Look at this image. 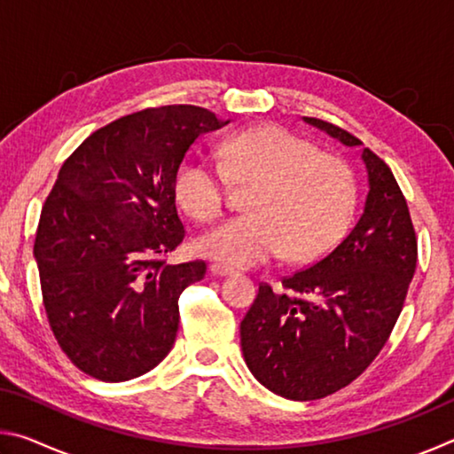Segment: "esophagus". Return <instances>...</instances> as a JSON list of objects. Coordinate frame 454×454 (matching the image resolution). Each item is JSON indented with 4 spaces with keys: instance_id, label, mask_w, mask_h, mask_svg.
<instances>
[{
    "instance_id": "esophagus-1",
    "label": "esophagus",
    "mask_w": 454,
    "mask_h": 454,
    "mask_svg": "<svg viewBox=\"0 0 454 454\" xmlns=\"http://www.w3.org/2000/svg\"><path fill=\"white\" fill-rule=\"evenodd\" d=\"M210 272L214 276H232L234 274L232 268H226V266H222V264H212L210 266Z\"/></svg>"
}]
</instances>
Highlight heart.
Instances as JSON below:
<instances>
[{
  "instance_id": "obj_1",
  "label": "heart",
  "mask_w": 454,
  "mask_h": 454,
  "mask_svg": "<svg viewBox=\"0 0 454 454\" xmlns=\"http://www.w3.org/2000/svg\"><path fill=\"white\" fill-rule=\"evenodd\" d=\"M228 172L252 184V214L228 218L196 242L206 258L232 268L262 264L286 252L310 262L342 240L356 204L355 178L334 156L280 126L242 132L224 144ZM176 200L198 220L220 216L228 198L224 172L200 156H188L174 180Z\"/></svg>"
}]
</instances>
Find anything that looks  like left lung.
Instances as JSON below:
<instances>
[{
	"mask_svg": "<svg viewBox=\"0 0 454 454\" xmlns=\"http://www.w3.org/2000/svg\"><path fill=\"white\" fill-rule=\"evenodd\" d=\"M304 121L363 148L330 121ZM360 158L368 192L356 224L325 258L282 278L290 294L260 284L240 322L250 372L290 401L325 398L366 371L401 317L417 268V234L393 172L372 150Z\"/></svg>",
	"mask_w": 454,
	"mask_h": 454,
	"instance_id": "obj_1",
	"label": "left lung"
}]
</instances>
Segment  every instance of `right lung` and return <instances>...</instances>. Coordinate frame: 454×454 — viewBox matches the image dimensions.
Here are the masks:
<instances>
[{"label":"right lung","instance_id":"1","mask_svg":"<svg viewBox=\"0 0 454 454\" xmlns=\"http://www.w3.org/2000/svg\"><path fill=\"white\" fill-rule=\"evenodd\" d=\"M226 124L198 106L148 107L96 129L61 166L34 256L51 333L82 372L129 380L172 350L178 298L206 274L204 260L166 264L186 236L176 172Z\"/></svg>","mask_w":454,"mask_h":454}]
</instances>
